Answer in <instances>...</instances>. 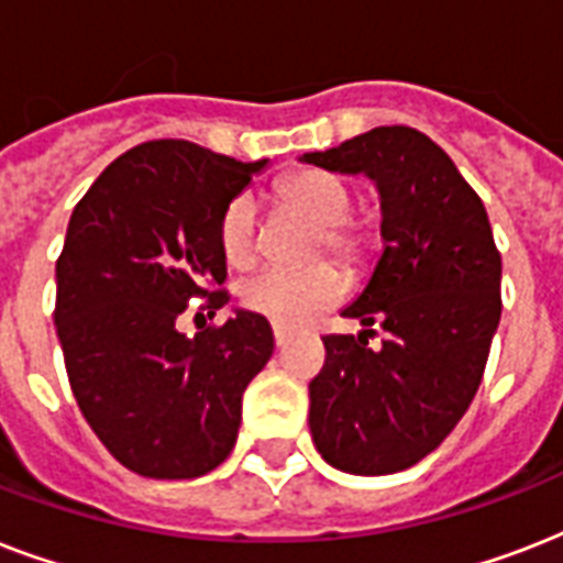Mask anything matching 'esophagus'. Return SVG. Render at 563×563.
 <instances>
[{
	"instance_id": "esophagus-1",
	"label": "esophagus",
	"mask_w": 563,
	"mask_h": 563,
	"mask_svg": "<svg viewBox=\"0 0 563 563\" xmlns=\"http://www.w3.org/2000/svg\"><path fill=\"white\" fill-rule=\"evenodd\" d=\"M272 333H274V344H277V347H283V344L289 342V330H286V327H280V324H274L272 327Z\"/></svg>"
}]
</instances>
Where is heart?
Segmentation results:
<instances>
[{
  "label": "heart",
  "instance_id": "obj_1",
  "mask_svg": "<svg viewBox=\"0 0 563 563\" xmlns=\"http://www.w3.org/2000/svg\"><path fill=\"white\" fill-rule=\"evenodd\" d=\"M280 201L303 212L321 228L316 254H333L342 263L360 265L376 245V228L368 219H353V189L339 175L324 169L289 172L277 187ZM219 247L230 268L245 272L260 256V212L251 192L230 198L219 219ZM347 291V277L339 265L318 263L303 272L254 274L242 283L239 298L254 316H263L280 327L307 324L321 309L333 307Z\"/></svg>",
  "mask_w": 563,
  "mask_h": 563
}]
</instances>
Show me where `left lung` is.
<instances>
[{"instance_id":"left-lung-1","label":"left lung","mask_w":563,"mask_h":563,"mask_svg":"<svg viewBox=\"0 0 563 563\" xmlns=\"http://www.w3.org/2000/svg\"><path fill=\"white\" fill-rule=\"evenodd\" d=\"M303 163L376 180L385 239L368 286L342 312L368 330L324 335V368L309 383L312 441L344 473L406 471L453 432L485 374L503 312L488 212L415 128H374ZM374 325L386 339L371 352Z\"/></svg>"}]
</instances>
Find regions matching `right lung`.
<instances>
[{
  "instance_id": "obj_1",
  "label": "right lung",
  "mask_w": 563,
  "mask_h": 563,
  "mask_svg": "<svg viewBox=\"0 0 563 563\" xmlns=\"http://www.w3.org/2000/svg\"><path fill=\"white\" fill-rule=\"evenodd\" d=\"M265 161L152 140L75 203L57 256L55 327L78 409L128 471L195 479L236 444L242 394L272 360L263 316L236 309L187 339L178 316L228 307L219 219Z\"/></svg>"
}]
</instances>
